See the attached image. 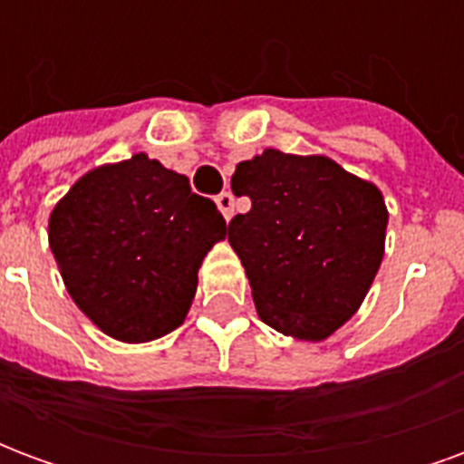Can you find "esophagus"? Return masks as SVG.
<instances>
[{
	"label": "esophagus",
	"instance_id": "esophagus-1",
	"mask_svg": "<svg viewBox=\"0 0 464 464\" xmlns=\"http://www.w3.org/2000/svg\"><path fill=\"white\" fill-rule=\"evenodd\" d=\"M216 203H218V208H221L223 218L226 221H231L233 218V208H236V198H233L231 191H223L216 196Z\"/></svg>",
	"mask_w": 464,
	"mask_h": 464
}]
</instances>
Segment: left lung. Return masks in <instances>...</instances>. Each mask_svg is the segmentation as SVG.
Returning <instances> with one entry per match:
<instances>
[{
  "instance_id": "8db88e82",
  "label": "left lung",
  "mask_w": 464,
  "mask_h": 464,
  "mask_svg": "<svg viewBox=\"0 0 464 464\" xmlns=\"http://www.w3.org/2000/svg\"><path fill=\"white\" fill-rule=\"evenodd\" d=\"M251 211L228 223L263 323L298 341H325L368 295L385 251L388 208L375 183L328 156L266 149L236 166Z\"/></svg>"
}]
</instances>
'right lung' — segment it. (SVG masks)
Returning <instances> with one entry per match:
<instances>
[{"label":"right lung","mask_w":464,"mask_h":464,"mask_svg":"<svg viewBox=\"0 0 464 464\" xmlns=\"http://www.w3.org/2000/svg\"><path fill=\"white\" fill-rule=\"evenodd\" d=\"M223 238L216 203L146 153L84 173L49 216L66 291L121 343L156 341L181 325L203 258Z\"/></svg>","instance_id":"1"}]
</instances>
